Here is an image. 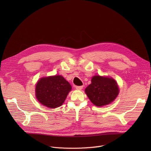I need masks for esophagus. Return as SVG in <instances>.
Masks as SVG:
<instances>
[{
  "label": "esophagus",
  "instance_id": "obj_1",
  "mask_svg": "<svg viewBox=\"0 0 151 151\" xmlns=\"http://www.w3.org/2000/svg\"><path fill=\"white\" fill-rule=\"evenodd\" d=\"M83 88V86H76V89L78 90H81Z\"/></svg>",
  "mask_w": 151,
  "mask_h": 151
}]
</instances>
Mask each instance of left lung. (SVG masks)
I'll return each instance as SVG.
<instances>
[{"instance_id":"left-lung-1","label":"left lung","mask_w":151,"mask_h":151,"mask_svg":"<svg viewBox=\"0 0 151 151\" xmlns=\"http://www.w3.org/2000/svg\"><path fill=\"white\" fill-rule=\"evenodd\" d=\"M85 92L93 105L102 106L113 102L119 89L113 78L96 75L92 78L91 84L86 88Z\"/></svg>"}]
</instances>
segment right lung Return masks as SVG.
I'll list each match as a JSON object with an SVG mask.
<instances>
[{
	"label": "right lung",
	"mask_w": 151,
	"mask_h": 151,
	"mask_svg": "<svg viewBox=\"0 0 151 151\" xmlns=\"http://www.w3.org/2000/svg\"><path fill=\"white\" fill-rule=\"evenodd\" d=\"M71 90L70 83L60 75L40 78L35 86L38 101L50 108L60 106Z\"/></svg>",
	"instance_id": "right-lung-1"
}]
</instances>
